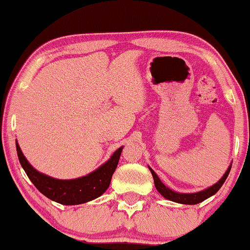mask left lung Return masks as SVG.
I'll return each mask as SVG.
<instances>
[{
	"mask_svg": "<svg viewBox=\"0 0 250 250\" xmlns=\"http://www.w3.org/2000/svg\"><path fill=\"white\" fill-rule=\"evenodd\" d=\"M230 168H232V166H229V169H227L226 172L224 174V176L221 177L220 180L217 182V183L213 184V186L208 188V189H205L203 191H199V192H195V193H180V192H176V191H172L171 189H169L168 187H166L161 181H160L158 175L155 174V171H154L150 167H149V170L153 175L154 184H155L156 190H158L159 192L161 193L163 197H165V198L171 200V202L180 203V204L195 205V204H198V203H200V202H203V200L208 199V197L213 196L214 193L218 192V190L223 187L224 182L226 181L227 176H229Z\"/></svg>",
	"mask_w": 250,
	"mask_h": 250,
	"instance_id": "left-lung-1",
	"label": "left lung"
}]
</instances>
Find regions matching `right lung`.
Returning <instances> with one entry per match:
<instances>
[{"label": "right lung", "mask_w": 250, "mask_h": 250, "mask_svg": "<svg viewBox=\"0 0 250 250\" xmlns=\"http://www.w3.org/2000/svg\"><path fill=\"white\" fill-rule=\"evenodd\" d=\"M16 149L24 171L26 172L27 177L32 182L33 186L42 195L59 204L78 205L90 202L105 192L110 186L113 172L118 166L123 147L117 149L112 156L96 170L83 177L74 178V180H58V178L50 177L37 171L23 155L17 141Z\"/></svg>", "instance_id": "right-lung-1"}]
</instances>
